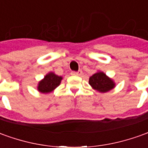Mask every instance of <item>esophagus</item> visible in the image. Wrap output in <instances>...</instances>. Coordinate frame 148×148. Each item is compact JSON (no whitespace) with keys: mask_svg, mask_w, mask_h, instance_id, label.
I'll use <instances>...</instances> for the list:
<instances>
[{"mask_svg":"<svg viewBox=\"0 0 148 148\" xmlns=\"http://www.w3.org/2000/svg\"><path fill=\"white\" fill-rule=\"evenodd\" d=\"M82 70H79L78 71H72V72H71V74H72V75H77V76H80V75H82Z\"/></svg>","mask_w":148,"mask_h":148,"instance_id":"34e87169","label":"esophagus"}]
</instances>
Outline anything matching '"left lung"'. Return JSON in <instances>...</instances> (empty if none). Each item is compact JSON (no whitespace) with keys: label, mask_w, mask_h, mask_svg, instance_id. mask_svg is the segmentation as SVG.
Wrapping results in <instances>:
<instances>
[{"label":"left lung","mask_w":148,"mask_h":148,"mask_svg":"<svg viewBox=\"0 0 148 148\" xmlns=\"http://www.w3.org/2000/svg\"><path fill=\"white\" fill-rule=\"evenodd\" d=\"M89 83L93 88L101 93L109 91L114 87V82L103 72H98L93 74L89 79Z\"/></svg>","instance_id":"left-lung-1"}]
</instances>
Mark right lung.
I'll use <instances>...</instances> for the list:
<instances>
[{"label":"right lung","instance_id":"obj_1","mask_svg":"<svg viewBox=\"0 0 148 148\" xmlns=\"http://www.w3.org/2000/svg\"><path fill=\"white\" fill-rule=\"evenodd\" d=\"M62 79V77L58 76L53 73H49L45 75L44 79L39 82L38 90L42 93H49L59 86Z\"/></svg>","mask_w":148,"mask_h":148}]
</instances>
